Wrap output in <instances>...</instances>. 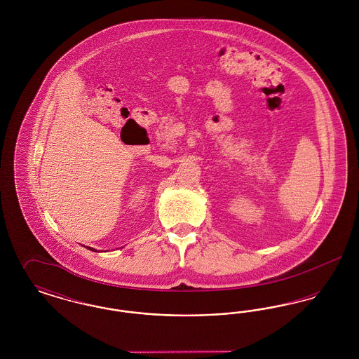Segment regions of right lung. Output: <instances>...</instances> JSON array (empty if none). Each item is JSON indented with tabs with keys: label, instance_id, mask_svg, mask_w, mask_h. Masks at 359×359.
<instances>
[{
	"label": "right lung",
	"instance_id": "add662e5",
	"mask_svg": "<svg viewBox=\"0 0 359 359\" xmlns=\"http://www.w3.org/2000/svg\"><path fill=\"white\" fill-rule=\"evenodd\" d=\"M86 248H87V249H90V250H91V252H98V250H97V249H93V248H88V246H86ZM101 252H102V250H101Z\"/></svg>",
	"mask_w": 359,
	"mask_h": 359
}]
</instances>
